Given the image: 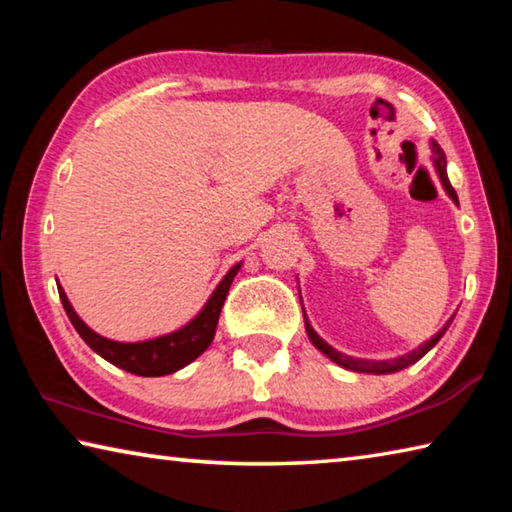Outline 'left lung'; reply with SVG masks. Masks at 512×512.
I'll return each mask as SVG.
<instances>
[{"label":"left lung","mask_w":512,"mask_h":512,"mask_svg":"<svg viewBox=\"0 0 512 512\" xmlns=\"http://www.w3.org/2000/svg\"><path fill=\"white\" fill-rule=\"evenodd\" d=\"M431 149H433V164H436V171H438V176H440V183H443V187H445V192L449 194V198H452L454 203H458V196H456V192H454V187H452V183H449V178H447V160H445V151L440 149V146L436 144V142H431ZM452 320L454 318H449V323L440 329V332L433 336L431 341H427V343H422L418 350H413V352H409V354H404V357H400V359H388V361H368V359H354V357H348V354H341V352H336L332 345H327L323 339H320V336L314 332V327L309 325V320H307V316H305V327H307V336H309V341L316 345V348L323 352V354H327L329 359H332L334 363H339L341 368H348V370H354V372H370V375H386V372H397V370H404L406 366H411V363H415L418 359H422L424 354H427L433 345H436L440 339H443V334L447 332V327L452 325Z\"/></svg>","instance_id":"left-lung-1"}]
</instances>
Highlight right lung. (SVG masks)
<instances>
[{
  "instance_id": "obj_1",
  "label": "right lung",
  "mask_w": 512,
  "mask_h": 512,
  "mask_svg": "<svg viewBox=\"0 0 512 512\" xmlns=\"http://www.w3.org/2000/svg\"><path fill=\"white\" fill-rule=\"evenodd\" d=\"M239 266L241 264L230 268L228 275L219 282V287L214 289L210 300H207L205 307L201 309V314H198L194 320H189L185 327L176 329V332L158 336V339H151V341H140V343H119V341L103 339V336L92 332V329L85 325L79 316H76V311L72 309V305H69V300L65 296V291L60 289V284H58V293H60V302H63V307L67 311V318L72 320L74 329L79 332L81 339L99 354V357L110 361L112 366L131 372V375L162 377L185 368L187 363H192L196 357H201V354L210 348L216 332V323H219V316H221V307L225 302V296H228L230 291V284L239 271Z\"/></svg>"
}]
</instances>
